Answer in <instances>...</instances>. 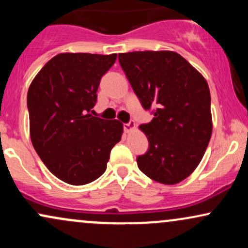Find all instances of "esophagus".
<instances>
[{"label":"esophagus","instance_id":"esophagus-1","mask_svg":"<svg viewBox=\"0 0 248 248\" xmlns=\"http://www.w3.org/2000/svg\"><path fill=\"white\" fill-rule=\"evenodd\" d=\"M135 128H136V126H135V124H134V122H129V124H124V132H126V133H132L133 130H135Z\"/></svg>","mask_w":248,"mask_h":248}]
</instances>
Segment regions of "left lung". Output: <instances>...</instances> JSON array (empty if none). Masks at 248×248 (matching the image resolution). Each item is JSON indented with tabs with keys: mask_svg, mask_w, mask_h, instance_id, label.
Here are the masks:
<instances>
[{
	"mask_svg": "<svg viewBox=\"0 0 248 248\" xmlns=\"http://www.w3.org/2000/svg\"><path fill=\"white\" fill-rule=\"evenodd\" d=\"M119 62L152 122L140 129L149 149L139 169L162 184H177L201 163L212 134L211 96L203 76L173 51L120 53Z\"/></svg>",
	"mask_w": 248,
	"mask_h": 248,
	"instance_id": "left-lung-1",
	"label": "left lung"
}]
</instances>
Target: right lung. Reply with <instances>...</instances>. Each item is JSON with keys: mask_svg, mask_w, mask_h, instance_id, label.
Masks as SVG:
<instances>
[{"mask_svg": "<svg viewBox=\"0 0 248 248\" xmlns=\"http://www.w3.org/2000/svg\"><path fill=\"white\" fill-rule=\"evenodd\" d=\"M116 61L113 55L59 53L31 81L28 91L32 146L56 177L71 186L99 178L124 124L90 114L101 77Z\"/></svg>", "mask_w": 248, "mask_h": 248, "instance_id": "add662e5", "label": "right lung"}]
</instances>
